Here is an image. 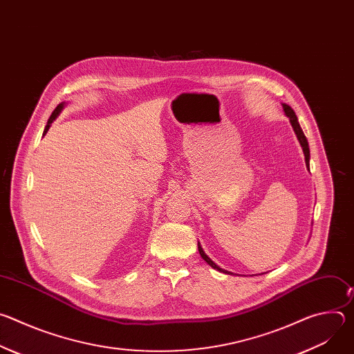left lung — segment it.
Returning a JSON list of instances; mask_svg holds the SVG:
<instances>
[{
	"mask_svg": "<svg viewBox=\"0 0 354 354\" xmlns=\"http://www.w3.org/2000/svg\"><path fill=\"white\" fill-rule=\"evenodd\" d=\"M283 111H284V113H286V116L290 119V123H291V126H292V129H294V133H295V136H297V138H298V141H299V144H301V147H302V151H304V157H306V164H307V168L310 169V147H308V141H307V137L304 136V131L301 130V127H299V123H298V119H297V116H295V113H294V111L288 106V105H286V104H283ZM197 248H198V254H200V257L203 258L213 269H216V270H218V272H223V273H227V274H230V272H227V270H224V269H221L220 266H217L206 254H205V250H203V248H201V245H200V242H197Z\"/></svg>",
	"mask_w": 354,
	"mask_h": 354,
	"instance_id": "1",
	"label": "left lung"
}]
</instances>
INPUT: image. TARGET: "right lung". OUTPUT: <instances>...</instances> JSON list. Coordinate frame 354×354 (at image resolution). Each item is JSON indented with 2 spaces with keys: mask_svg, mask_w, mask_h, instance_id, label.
I'll return each mask as SVG.
<instances>
[{
  "mask_svg": "<svg viewBox=\"0 0 354 354\" xmlns=\"http://www.w3.org/2000/svg\"><path fill=\"white\" fill-rule=\"evenodd\" d=\"M64 102L63 104H60V105H57V108L53 111V113H52V116H50L48 118V120H47V124H46V127H44V131H43V136L47 133V130L50 129V124H52L53 123V120H56V118L60 115V112L63 111V108H64Z\"/></svg>",
  "mask_w": 354,
  "mask_h": 354,
  "instance_id": "1",
  "label": "right lung"
}]
</instances>
